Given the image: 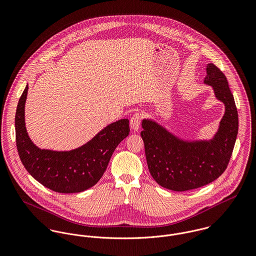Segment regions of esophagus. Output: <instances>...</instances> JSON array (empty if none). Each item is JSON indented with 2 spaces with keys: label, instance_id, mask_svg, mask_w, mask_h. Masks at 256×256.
<instances>
[{
  "label": "esophagus",
  "instance_id": "34e87169",
  "mask_svg": "<svg viewBox=\"0 0 256 256\" xmlns=\"http://www.w3.org/2000/svg\"><path fill=\"white\" fill-rule=\"evenodd\" d=\"M142 119H143V114L140 112L133 114V116L130 118V126L134 131H138V129L140 128Z\"/></svg>",
  "mask_w": 256,
  "mask_h": 256
}]
</instances>
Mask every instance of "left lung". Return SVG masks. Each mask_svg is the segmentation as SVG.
<instances>
[{"label":"left lung","mask_w":256,"mask_h":256,"mask_svg":"<svg viewBox=\"0 0 256 256\" xmlns=\"http://www.w3.org/2000/svg\"><path fill=\"white\" fill-rule=\"evenodd\" d=\"M204 82L213 86L216 98L226 106L213 140L184 142L154 121L142 122L141 137L150 174L166 189L186 191L209 184L222 174L230 160L238 130L234 96L226 76L214 64L207 66Z\"/></svg>","instance_id":"8db88e82"}]
</instances>
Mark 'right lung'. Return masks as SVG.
<instances>
[{
  "instance_id": "1",
  "label": "right lung",
  "mask_w": 256,
  "mask_h": 256,
  "mask_svg": "<svg viewBox=\"0 0 256 256\" xmlns=\"http://www.w3.org/2000/svg\"><path fill=\"white\" fill-rule=\"evenodd\" d=\"M28 90V86L18 100L14 119L16 148L26 170L38 182L59 193H78L96 185L116 146L129 135V120L121 119L110 124L86 145L73 150H41L32 142L26 129Z\"/></svg>"
}]
</instances>
